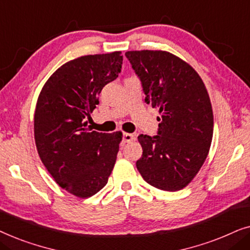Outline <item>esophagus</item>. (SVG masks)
<instances>
[{"mask_svg":"<svg viewBox=\"0 0 250 250\" xmlns=\"http://www.w3.org/2000/svg\"><path fill=\"white\" fill-rule=\"evenodd\" d=\"M134 139H135V136L131 134V133H124V134H123V142H124V143L131 142Z\"/></svg>","mask_w":250,"mask_h":250,"instance_id":"obj_1","label":"esophagus"}]
</instances>
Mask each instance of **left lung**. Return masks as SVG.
Instances as JSON below:
<instances>
[{
	"label": "left lung",
	"instance_id": "left-lung-1",
	"mask_svg": "<svg viewBox=\"0 0 250 250\" xmlns=\"http://www.w3.org/2000/svg\"><path fill=\"white\" fill-rule=\"evenodd\" d=\"M125 56L141 81L146 102L160 114L157 135H139L143 152L136 168L157 189H183L204 165L213 139L206 86L189 63L167 51H127Z\"/></svg>",
	"mask_w": 250,
	"mask_h": 250
}]
</instances>
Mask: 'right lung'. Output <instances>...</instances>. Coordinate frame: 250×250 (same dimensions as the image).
<instances>
[{"mask_svg": "<svg viewBox=\"0 0 250 250\" xmlns=\"http://www.w3.org/2000/svg\"><path fill=\"white\" fill-rule=\"evenodd\" d=\"M121 51L70 60L51 75L37 99L34 138L43 165L54 181L78 198L108 182L123 139L87 126L104 85L118 77Z\"/></svg>", "mask_w": 250, "mask_h": 250, "instance_id": "add662e5", "label": "right lung"}]
</instances>
